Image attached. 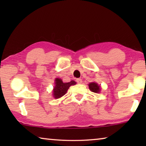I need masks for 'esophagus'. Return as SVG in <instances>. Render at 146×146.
I'll use <instances>...</instances> for the list:
<instances>
[{
  "mask_svg": "<svg viewBox=\"0 0 146 146\" xmlns=\"http://www.w3.org/2000/svg\"><path fill=\"white\" fill-rule=\"evenodd\" d=\"M76 82H77L78 84H82V79H81V78H77L76 80Z\"/></svg>",
  "mask_w": 146,
  "mask_h": 146,
  "instance_id": "esophagus-1",
  "label": "esophagus"
}]
</instances>
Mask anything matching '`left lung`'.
<instances>
[{
  "label": "left lung",
  "instance_id": "8db88e82",
  "mask_svg": "<svg viewBox=\"0 0 146 146\" xmlns=\"http://www.w3.org/2000/svg\"><path fill=\"white\" fill-rule=\"evenodd\" d=\"M89 88L94 93H100V86L96 82H91L89 84Z\"/></svg>",
  "mask_w": 146,
  "mask_h": 146
}]
</instances>
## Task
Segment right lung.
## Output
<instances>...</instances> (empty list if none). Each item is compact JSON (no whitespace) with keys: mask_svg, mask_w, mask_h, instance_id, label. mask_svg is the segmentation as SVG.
<instances>
[{"mask_svg":"<svg viewBox=\"0 0 146 146\" xmlns=\"http://www.w3.org/2000/svg\"><path fill=\"white\" fill-rule=\"evenodd\" d=\"M55 84L53 91V97L57 99L64 96L67 92L69 88L72 85H75L76 82L74 80H71L70 82H63L60 78H56L55 79Z\"/></svg>","mask_w":146,"mask_h":146,"instance_id":"obj_1","label":"right lung"}]
</instances>
